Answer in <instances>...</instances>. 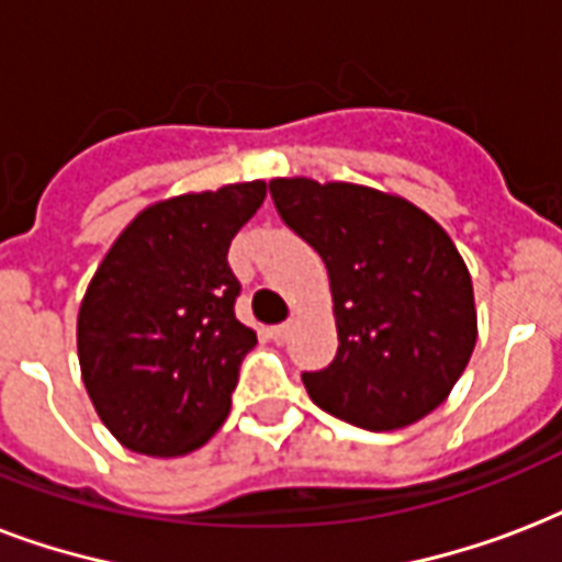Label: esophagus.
<instances>
[{
	"instance_id": "34e87169",
	"label": "esophagus",
	"mask_w": 562,
	"mask_h": 562,
	"mask_svg": "<svg viewBox=\"0 0 562 562\" xmlns=\"http://www.w3.org/2000/svg\"><path fill=\"white\" fill-rule=\"evenodd\" d=\"M289 335H291V324H289V321H285V324L271 326V338H273V341H277V344L289 341Z\"/></svg>"
}]
</instances>
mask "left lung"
<instances>
[{"mask_svg": "<svg viewBox=\"0 0 562 562\" xmlns=\"http://www.w3.org/2000/svg\"><path fill=\"white\" fill-rule=\"evenodd\" d=\"M268 189L333 285L338 352L303 373L308 396L368 431L431 414L479 338L470 271L452 238L414 203L368 187L280 178Z\"/></svg>", "mask_w": 562, "mask_h": 562, "instance_id": "8db88e82", "label": "left lung"}]
</instances>
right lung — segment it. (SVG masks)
<instances>
[{"instance_id":"right-lung-1","label":"right lung","mask_w":562,"mask_h":562,"mask_svg":"<svg viewBox=\"0 0 562 562\" xmlns=\"http://www.w3.org/2000/svg\"><path fill=\"white\" fill-rule=\"evenodd\" d=\"M265 183L180 194L139 212L110 247L78 312L81 375L119 443L171 458L203 446L229 414L256 333L236 317L229 241Z\"/></svg>"}]
</instances>
